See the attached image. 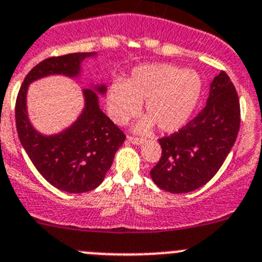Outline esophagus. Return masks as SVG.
Listing matches in <instances>:
<instances>
[{
  "instance_id": "1",
  "label": "esophagus",
  "mask_w": 262,
  "mask_h": 262,
  "mask_svg": "<svg viewBox=\"0 0 262 262\" xmlns=\"http://www.w3.org/2000/svg\"><path fill=\"white\" fill-rule=\"evenodd\" d=\"M128 141L129 142L134 143V145H141V143H143V141H145V139L138 138V137H134V136H128Z\"/></svg>"
}]
</instances>
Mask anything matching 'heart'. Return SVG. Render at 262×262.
I'll list each match as a JSON object with an SVG mask.
<instances>
[{
	"instance_id": "heart-1",
	"label": "heart",
	"mask_w": 262,
	"mask_h": 262,
	"mask_svg": "<svg viewBox=\"0 0 262 262\" xmlns=\"http://www.w3.org/2000/svg\"><path fill=\"white\" fill-rule=\"evenodd\" d=\"M202 82L191 71L173 64H150L133 71L125 84L110 88L107 108L117 124H125L136 116L145 102L147 117L137 130L150 132L154 123L161 132L172 133L187 123L199 99Z\"/></svg>"
}]
</instances>
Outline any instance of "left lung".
Returning a JSON list of instances; mask_svg holds the SVG:
<instances>
[{"label":"left lung","instance_id":"1","mask_svg":"<svg viewBox=\"0 0 262 262\" xmlns=\"http://www.w3.org/2000/svg\"><path fill=\"white\" fill-rule=\"evenodd\" d=\"M241 128V104L225 71L213 79L204 108L185 126L159 138L161 156L151 169L160 189L190 192L211 181L235 143Z\"/></svg>","mask_w":262,"mask_h":262}]
</instances>
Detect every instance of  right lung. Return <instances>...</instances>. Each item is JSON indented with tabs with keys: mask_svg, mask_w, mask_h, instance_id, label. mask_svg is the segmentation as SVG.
Wrapping results in <instances>:
<instances>
[{
	"mask_svg": "<svg viewBox=\"0 0 262 262\" xmlns=\"http://www.w3.org/2000/svg\"><path fill=\"white\" fill-rule=\"evenodd\" d=\"M92 55L94 53H72L43 59L29 71L16 97L15 123L21 146L40 174L54 187L70 194L92 191L101 185L126 136L102 112L93 90L84 92L85 108L71 128L57 136H42L32 128L27 116V88L54 73L77 76L80 63ZM95 90L103 94L106 86L101 85Z\"/></svg>",
	"mask_w": 262,
	"mask_h": 262,
	"instance_id": "add662e5",
	"label": "right lung"
}]
</instances>
